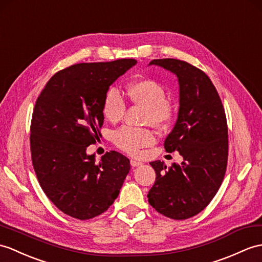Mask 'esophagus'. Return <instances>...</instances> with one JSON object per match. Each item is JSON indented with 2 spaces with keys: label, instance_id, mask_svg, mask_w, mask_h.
I'll return each mask as SVG.
<instances>
[{
  "label": "esophagus",
  "instance_id": "34e87169",
  "mask_svg": "<svg viewBox=\"0 0 262 262\" xmlns=\"http://www.w3.org/2000/svg\"><path fill=\"white\" fill-rule=\"evenodd\" d=\"M130 165L133 167H138L142 165V162H138V161H135V160H130Z\"/></svg>",
  "mask_w": 262,
  "mask_h": 262
}]
</instances>
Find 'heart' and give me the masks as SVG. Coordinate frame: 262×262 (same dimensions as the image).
Returning <instances> with one entry per match:
<instances>
[{"label":"heart","instance_id":"b5f03b06","mask_svg":"<svg viewBox=\"0 0 262 262\" xmlns=\"http://www.w3.org/2000/svg\"><path fill=\"white\" fill-rule=\"evenodd\" d=\"M128 95L133 102L146 108L145 123L157 128L171 124L174 118V106L166 98V89L154 79L144 78L134 81L128 87ZM126 101L117 87H109L102 99V114L109 121L116 123L124 117ZM154 133L148 128L121 127L113 135V142L125 153L137 155L145 147L155 143Z\"/></svg>","mask_w":262,"mask_h":262}]
</instances>
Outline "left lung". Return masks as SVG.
Wrapping results in <instances>:
<instances>
[{"label": "left lung", "mask_w": 262, "mask_h": 262, "mask_svg": "<svg viewBox=\"0 0 262 262\" xmlns=\"http://www.w3.org/2000/svg\"><path fill=\"white\" fill-rule=\"evenodd\" d=\"M179 78L180 109L164 148L178 150L184 162L166 168L155 161L156 181L149 204L174 220H185L204 210L220 188L228 165V125L217 91L204 72L183 60L154 59Z\"/></svg>", "instance_id": "8db88e82"}]
</instances>
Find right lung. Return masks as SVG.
<instances>
[{"label":"right lung","mask_w":262,"mask_h":262,"mask_svg":"<svg viewBox=\"0 0 262 262\" xmlns=\"http://www.w3.org/2000/svg\"><path fill=\"white\" fill-rule=\"evenodd\" d=\"M136 62L72 64L54 74L35 101L32 165L48 199L67 215L89 220L103 213L129 172V160L118 151H107L96 163L86 149L100 136L106 90Z\"/></svg>","instance_id":"right-lung-1"}]
</instances>
